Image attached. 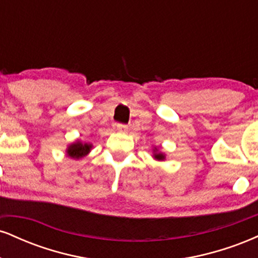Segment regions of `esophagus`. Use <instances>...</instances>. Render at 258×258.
Returning <instances> with one entry per match:
<instances>
[{"label":"esophagus","mask_w":258,"mask_h":258,"mask_svg":"<svg viewBox=\"0 0 258 258\" xmlns=\"http://www.w3.org/2000/svg\"><path fill=\"white\" fill-rule=\"evenodd\" d=\"M116 130L119 132H126L128 130V126L125 125V123H117L116 125Z\"/></svg>","instance_id":"34e87169"}]
</instances>
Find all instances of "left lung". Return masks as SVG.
<instances>
[{
  "mask_svg": "<svg viewBox=\"0 0 258 258\" xmlns=\"http://www.w3.org/2000/svg\"><path fill=\"white\" fill-rule=\"evenodd\" d=\"M154 152H155V150H154ZM154 158L155 159H158V160H164L165 159V156H164V154H154Z\"/></svg>",
  "mask_w": 258,
  "mask_h": 258,
  "instance_id": "1",
  "label": "left lung"
}]
</instances>
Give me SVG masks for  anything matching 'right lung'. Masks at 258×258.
Instances as JSON below:
<instances>
[{"label": "right lung", "mask_w": 258, "mask_h": 258, "mask_svg": "<svg viewBox=\"0 0 258 258\" xmlns=\"http://www.w3.org/2000/svg\"><path fill=\"white\" fill-rule=\"evenodd\" d=\"M92 144L80 143V142H78V143H74L69 147V149H68V155H69L70 158L80 159L90 152Z\"/></svg>", "instance_id": "1"}]
</instances>
